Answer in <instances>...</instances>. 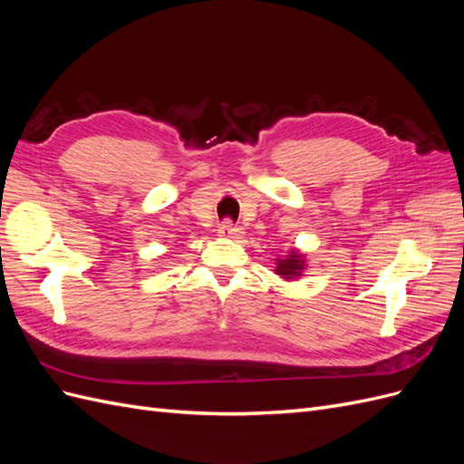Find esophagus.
<instances>
[{
    "instance_id": "obj_1",
    "label": "esophagus",
    "mask_w": 464,
    "mask_h": 464,
    "mask_svg": "<svg viewBox=\"0 0 464 464\" xmlns=\"http://www.w3.org/2000/svg\"><path fill=\"white\" fill-rule=\"evenodd\" d=\"M242 234H244L242 228H237L230 218L222 220V222L218 224V236H220V237H240Z\"/></svg>"
}]
</instances>
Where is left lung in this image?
Here are the masks:
<instances>
[{
	"instance_id": "obj_1",
	"label": "left lung",
	"mask_w": 464,
	"mask_h": 464,
	"mask_svg": "<svg viewBox=\"0 0 464 464\" xmlns=\"http://www.w3.org/2000/svg\"><path fill=\"white\" fill-rule=\"evenodd\" d=\"M276 275L283 278H298L305 266V257L298 251H292L286 259H276Z\"/></svg>"
}]
</instances>
